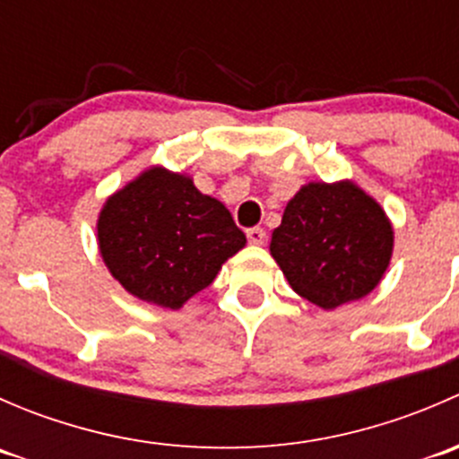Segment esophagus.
Listing matches in <instances>:
<instances>
[{
  "instance_id": "34e87169",
  "label": "esophagus",
  "mask_w": 459,
  "mask_h": 459,
  "mask_svg": "<svg viewBox=\"0 0 459 459\" xmlns=\"http://www.w3.org/2000/svg\"><path fill=\"white\" fill-rule=\"evenodd\" d=\"M247 238H248V244H264L266 242V230L259 229V226H253V229L247 230Z\"/></svg>"
}]
</instances>
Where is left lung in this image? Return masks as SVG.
Returning <instances> with one entry per match:
<instances>
[{"instance_id": "8db88e82", "label": "left lung", "mask_w": 459, "mask_h": 459, "mask_svg": "<svg viewBox=\"0 0 459 459\" xmlns=\"http://www.w3.org/2000/svg\"><path fill=\"white\" fill-rule=\"evenodd\" d=\"M393 253L379 204L355 184H308L286 204L271 255L290 289L322 308L368 295Z\"/></svg>"}]
</instances>
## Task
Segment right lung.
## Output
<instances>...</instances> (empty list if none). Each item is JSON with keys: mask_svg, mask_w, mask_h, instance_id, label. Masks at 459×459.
Listing matches in <instances>:
<instances>
[{"mask_svg": "<svg viewBox=\"0 0 459 459\" xmlns=\"http://www.w3.org/2000/svg\"><path fill=\"white\" fill-rule=\"evenodd\" d=\"M100 251L115 280L143 302L179 308L215 280L247 235L191 178L151 169L104 204Z\"/></svg>", "mask_w": 459, "mask_h": 459, "instance_id": "right-lung-1", "label": "right lung"}]
</instances>
